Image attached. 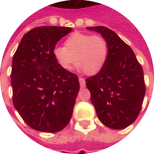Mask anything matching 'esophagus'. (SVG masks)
I'll return each mask as SVG.
<instances>
[{
  "label": "esophagus",
  "instance_id": "esophagus-1",
  "mask_svg": "<svg viewBox=\"0 0 154 154\" xmlns=\"http://www.w3.org/2000/svg\"><path fill=\"white\" fill-rule=\"evenodd\" d=\"M79 83H80L81 87H85V84H86V81L82 77H79Z\"/></svg>",
  "mask_w": 154,
  "mask_h": 154
}]
</instances>
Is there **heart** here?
Listing matches in <instances>:
<instances>
[{
  "label": "heart",
  "instance_id": "1",
  "mask_svg": "<svg viewBox=\"0 0 154 154\" xmlns=\"http://www.w3.org/2000/svg\"><path fill=\"white\" fill-rule=\"evenodd\" d=\"M53 55L57 64L65 70L78 62L77 68L89 75L98 73L109 56V44L102 36L76 32L65 41V46H56Z\"/></svg>",
  "mask_w": 154,
  "mask_h": 154
}]
</instances>
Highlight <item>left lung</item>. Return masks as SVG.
Here are the masks:
<instances>
[{"label":"left lung","mask_w":154,"mask_h":154,"mask_svg":"<svg viewBox=\"0 0 154 154\" xmlns=\"http://www.w3.org/2000/svg\"><path fill=\"white\" fill-rule=\"evenodd\" d=\"M106 39L109 56L101 70L86 79L98 119L113 129H125L139 116L145 95L143 72L134 51L104 26L87 27Z\"/></svg>","instance_id":"1"}]
</instances>
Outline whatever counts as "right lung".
I'll return each mask as SVG.
<instances>
[{
  "instance_id": "1",
  "label": "right lung",
  "mask_w": 154,
  "mask_h": 154,
  "mask_svg": "<svg viewBox=\"0 0 154 154\" xmlns=\"http://www.w3.org/2000/svg\"><path fill=\"white\" fill-rule=\"evenodd\" d=\"M69 27L41 26L20 40L12 60L13 104L32 129L55 133L64 129L73 111L80 84L77 75L61 67L53 55Z\"/></svg>"
}]
</instances>
